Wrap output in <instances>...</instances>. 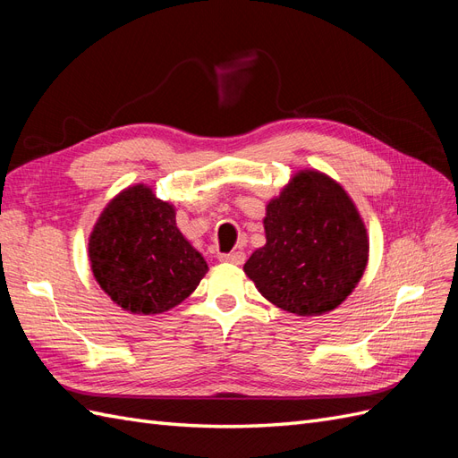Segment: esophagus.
Masks as SVG:
<instances>
[{"label": "esophagus", "instance_id": "esophagus-1", "mask_svg": "<svg viewBox=\"0 0 458 458\" xmlns=\"http://www.w3.org/2000/svg\"><path fill=\"white\" fill-rule=\"evenodd\" d=\"M219 261L233 263V266H242V263H244V254L242 252H229V254L219 256Z\"/></svg>", "mask_w": 458, "mask_h": 458}]
</instances>
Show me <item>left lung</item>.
Listing matches in <instances>:
<instances>
[{
  "instance_id": "left-lung-1",
  "label": "left lung",
  "mask_w": 458,
  "mask_h": 458,
  "mask_svg": "<svg viewBox=\"0 0 458 458\" xmlns=\"http://www.w3.org/2000/svg\"><path fill=\"white\" fill-rule=\"evenodd\" d=\"M266 244L244 263L258 293L283 311L317 317L348 298L369 263V234L336 179L298 170L266 204Z\"/></svg>"
}]
</instances>
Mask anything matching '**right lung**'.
<instances>
[{"mask_svg": "<svg viewBox=\"0 0 458 458\" xmlns=\"http://www.w3.org/2000/svg\"><path fill=\"white\" fill-rule=\"evenodd\" d=\"M88 256L103 293L133 315L179 306L208 273L204 256L177 229L175 206L145 183L122 189L103 208Z\"/></svg>", "mask_w": 458, "mask_h": 458, "instance_id": "right-lung-1", "label": "right lung"}]
</instances>
